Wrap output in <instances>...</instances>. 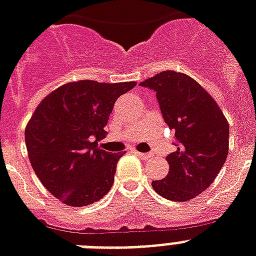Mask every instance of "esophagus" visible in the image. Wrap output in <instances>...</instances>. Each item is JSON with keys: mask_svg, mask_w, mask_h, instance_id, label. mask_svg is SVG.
I'll use <instances>...</instances> for the list:
<instances>
[{"mask_svg": "<svg viewBox=\"0 0 256 256\" xmlns=\"http://www.w3.org/2000/svg\"><path fill=\"white\" fill-rule=\"evenodd\" d=\"M134 154H136L139 158H142L143 160H150V159H152V156H154L151 152L144 154V152H139V151H134Z\"/></svg>", "mask_w": 256, "mask_h": 256, "instance_id": "1", "label": "esophagus"}]
</instances>
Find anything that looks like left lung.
<instances>
[{
    "label": "left lung",
    "mask_w": 256,
    "mask_h": 256,
    "mask_svg": "<svg viewBox=\"0 0 256 256\" xmlns=\"http://www.w3.org/2000/svg\"><path fill=\"white\" fill-rule=\"evenodd\" d=\"M156 92L164 122L175 132L168 175L151 182L154 190L172 201H188L217 178L229 154V122L196 80L176 70H163L140 82Z\"/></svg>",
    "instance_id": "obj_1"
}]
</instances>
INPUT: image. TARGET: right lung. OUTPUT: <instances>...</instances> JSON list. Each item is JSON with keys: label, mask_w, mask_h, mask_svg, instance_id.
Masks as SVG:
<instances>
[{"label": "right lung", "mask_w": 256, "mask_h": 256, "mask_svg": "<svg viewBox=\"0 0 256 256\" xmlns=\"http://www.w3.org/2000/svg\"><path fill=\"white\" fill-rule=\"evenodd\" d=\"M136 82L72 81L42 100L24 130L32 170L51 194L70 206H86L110 190L120 158L100 148L120 96Z\"/></svg>", "instance_id": "obj_1"}]
</instances>
